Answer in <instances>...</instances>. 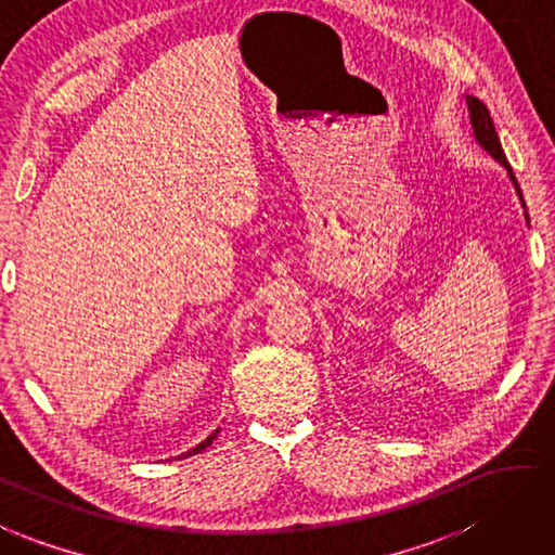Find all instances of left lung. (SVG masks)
Returning <instances> with one entry per match:
<instances>
[{
	"instance_id": "1",
	"label": "left lung",
	"mask_w": 555,
	"mask_h": 555,
	"mask_svg": "<svg viewBox=\"0 0 555 555\" xmlns=\"http://www.w3.org/2000/svg\"><path fill=\"white\" fill-rule=\"evenodd\" d=\"M466 104H468V120H470V128H473V140H476V143H478L482 150H486V153H488L492 159H498V163H500L502 167H505V172H507V177H509V181H512V186H515L517 196H519V204H521V208H524V218H527V223H529L527 204H524L521 189H519V184H517L515 172H512V167H509V163H507L505 150H502V145H500L498 130H495V124H492L488 106L482 104L480 99L468 96V94H466Z\"/></svg>"
}]
</instances>
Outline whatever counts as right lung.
<instances>
[{
	"label": "right lung",
	"mask_w": 555,
	"mask_h": 555,
	"mask_svg": "<svg viewBox=\"0 0 555 555\" xmlns=\"http://www.w3.org/2000/svg\"><path fill=\"white\" fill-rule=\"evenodd\" d=\"M218 431H220V429H216V431H214V435H208V437H206L204 441H201V444H196L194 449H189L186 453H181V456H184V459H186V456H194V453H201V451H204L206 447H210V444H214V439H216V435H218ZM181 456H177V459H181Z\"/></svg>",
	"instance_id": "add662e5"
}]
</instances>
